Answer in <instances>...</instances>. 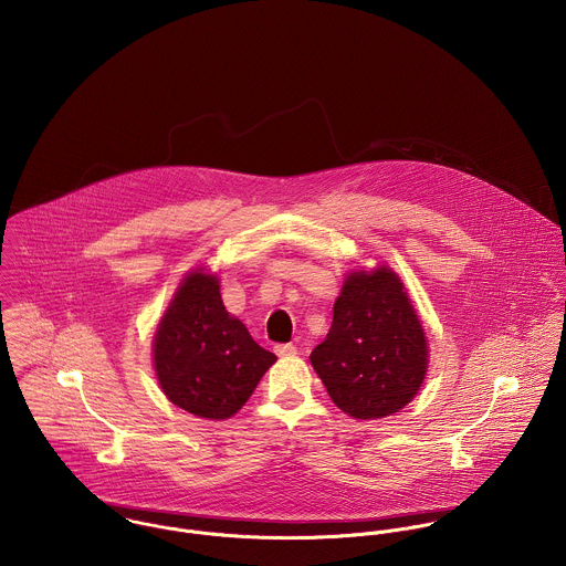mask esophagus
Here are the masks:
<instances>
[{
    "label": "esophagus",
    "instance_id": "esophagus-1",
    "mask_svg": "<svg viewBox=\"0 0 566 566\" xmlns=\"http://www.w3.org/2000/svg\"><path fill=\"white\" fill-rule=\"evenodd\" d=\"M274 353H276L279 357H292V355H296V346H294V344H276V346H274Z\"/></svg>",
    "mask_w": 566,
    "mask_h": 566
}]
</instances>
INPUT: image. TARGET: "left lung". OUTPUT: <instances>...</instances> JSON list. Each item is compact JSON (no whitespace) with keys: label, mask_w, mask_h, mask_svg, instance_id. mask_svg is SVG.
<instances>
[{"label":"left lung","mask_w":566,"mask_h":566,"mask_svg":"<svg viewBox=\"0 0 566 566\" xmlns=\"http://www.w3.org/2000/svg\"><path fill=\"white\" fill-rule=\"evenodd\" d=\"M427 357L424 328L388 265L346 276L326 339L310 355L331 401L359 420L403 409L424 381Z\"/></svg>","instance_id":"8db88e82"}]
</instances>
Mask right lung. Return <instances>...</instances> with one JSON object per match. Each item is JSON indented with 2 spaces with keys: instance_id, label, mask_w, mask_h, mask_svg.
<instances>
[{
  "instance_id": "obj_1",
  "label": "right lung",
  "mask_w": 566,
  "mask_h": 566,
  "mask_svg": "<svg viewBox=\"0 0 566 566\" xmlns=\"http://www.w3.org/2000/svg\"><path fill=\"white\" fill-rule=\"evenodd\" d=\"M153 355L165 397L209 420L238 413L276 361L227 312L218 276L202 268L189 272L174 294L157 326Z\"/></svg>"
}]
</instances>
